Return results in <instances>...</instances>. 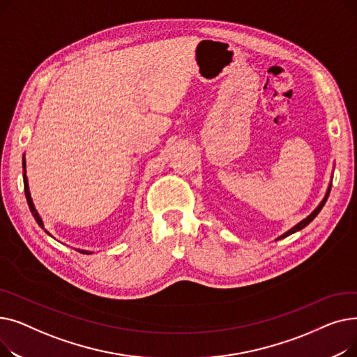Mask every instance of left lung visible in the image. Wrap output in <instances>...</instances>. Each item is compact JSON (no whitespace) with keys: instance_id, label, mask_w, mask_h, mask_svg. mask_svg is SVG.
<instances>
[{"instance_id":"left-lung-1","label":"left lung","mask_w":357,"mask_h":357,"mask_svg":"<svg viewBox=\"0 0 357 357\" xmlns=\"http://www.w3.org/2000/svg\"><path fill=\"white\" fill-rule=\"evenodd\" d=\"M330 190H331V186H328V191H327V194H326V198H324V199L321 201V204H320V205H318V207H317V208H315V210H314V211H312V213H311V214H310V215H308V217H307L305 220H303L301 222H298L295 227H292V229H291L289 231H287L285 234H282V236H280L279 238H284V237H288L289 234H292V233H295V231H299V230H303V229H304V227L307 226V224H310V222H311V221H312V220H314V218H315V217L318 215V213H320V211H321V208L324 207V204H326V201H327V198H328V195H330ZM279 238H278V240H279Z\"/></svg>"}]
</instances>
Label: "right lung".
<instances>
[{
    "mask_svg": "<svg viewBox=\"0 0 357 357\" xmlns=\"http://www.w3.org/2000/svg\"><path fill=\"white\" fill-rule=\"evenodd\" d=\"M23 167H24V160H23ZM23 179H24V194H26V198H27L29 208H30V211H31V214H33V217H34L36 222L39 224V226H40L42 229H45V227H43V222H42V218L39 217V214H37V211H36V208H34V205H33V201H31V198H30V192H29V185H27V176H26V174L23 175ZM45 231H46V230H45ZM46 233H47V231H46ZM78 252H81V253H84V255H89V252H85V250H78Z\"/></svg>",
    "mask_w": 357,
    "mask_h": 357,
    "instance_id": "add662e5",
    "label": "right lung"
}]
</instances>
